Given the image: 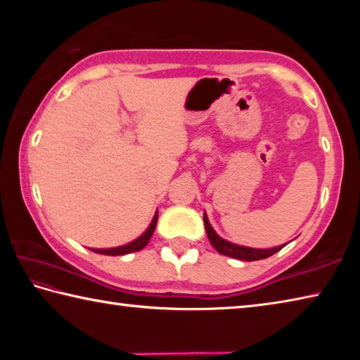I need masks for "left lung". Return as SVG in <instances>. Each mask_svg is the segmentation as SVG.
Masks as SVG:
<instances>
[{
	"instance_id": "8db88e82",
	"label": "left lung",
	"mask_w": 360,
	"mask_h": 360,
	"mask_svg": "<svg viewBox=\"0 0 360 360\" xmlns=\"http://www.w3.org/2000/svg\"><path fill=\"white\" fill-rule=\"evenodd\" d=\"M203 221H205L206 233H208V238H210V243L212 245V248H214L219 254L229 255V257H233V259H238V260H246V262H254V260L270 257V255L276 254L278 251H281V249L284 248V245H281V246L268 248V249H257V248H248V246L235 245V243L224 240L216 233V230L211 227L210 219H208V216H206V212L203 214Z\"/></svg>"
}]
</instances>
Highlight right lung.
Returning <instances> with one entry per match:
<instances>
[{
    "label": "right lung",
    "instance_id": "add662e5",
    "mask_svg": "<svg viewBox=\"0 0 360 360\" xmlns=\"http://www.w3.org/2000/svg\"><path fill=\"white\" fill-rule=\"evenodd\" d=\"M157 219H158V211H155V214H154V217H152L149 227L146 229L144 233L141 236H138L136 240H133L130 243H127V245H122V246H117V248H108V249H95V248H92V251L96 252V254H105V255H125V254H130V252L141 251V249L149 243L152 233H154L155 225H157Z\"/></svg>",
    "mask_w": 360,
    "mask_h": 360
}]
</instances>
